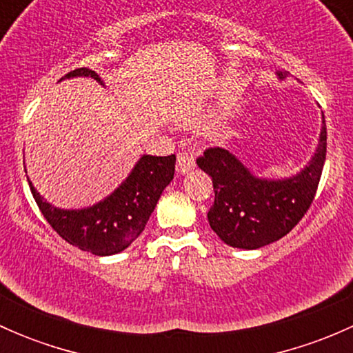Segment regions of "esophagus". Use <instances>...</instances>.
Returning a JSON list of instances; mask_svg holds the SVG:
<instances>
[{"mask_svg": "<svg viewBox=\"0 0 353 353\" xmlns=\"http://www.w3.org/2000/svg\"><path fill=\"white\" fill-rule=\"evenodd\" d=\"M194 167V157L190 152H179L177 154L176 169L179 174H188Z\"/></svg>", "mask_w": 353, "mask_h": 353, "instance_id": "1", "label": "esophagus"}]
</instances>
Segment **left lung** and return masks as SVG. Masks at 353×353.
<instances>
[{
    "mask_svg": "<svg viewBox=\"0 0 353 353\" xmlns=\"http://www.w3.org/2000/svg\"><path fill=\"white\" fill-rule=\"evenodd\" d=\"M279 77L285 78V73L279 71ZM325 160V116L314 157L288 179L256 177L230 152L220 147L206 148L196 163L212 177L215 191L208 212L210 227L232 248L258 249L282 239L311 206Z\"/></svg>",
    "mask_w": 353,
    "mask_h": 353,
    "instance_id": "8db88e82",
    "label": "left lung"
}]
</instances>
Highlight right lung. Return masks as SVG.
I'll return each instance as SVG.
<instances>
[{"label":"right lung","mask_w":353,"mask_h":353,"mask_svg":"<svg viewBox=\"0 0 353 353\" xmlns=\"http://www.w3.org/2000/svg\"><path fill=\"white\" fill-rule=\"evenodd\" d=\"M73 77L101 81L88 68H77L65 78ZM174 170L176 155H143L112 194L83 210L56 208L35 191L30 181L28 186L44 219L66 243L95 256H110L124 251L143 232L160 194L172 181Z\"/></svg>","instance_id":"obj_1"}]
</instances>
